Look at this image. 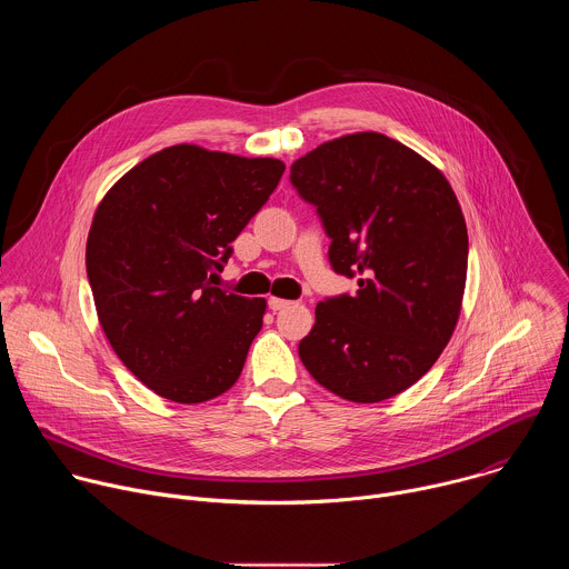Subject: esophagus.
<instances>
[{"label": "esophagus", "instance_id": "esophagus-1", "mask_svg": "<svg viewBox=\"0 0 569 569\" xmlns=\"http://www.w3.org/2000/svg\"><path fill=\"white\" fill-rule=\"evenodd\" d=\"M268 306H270V310H283V308H288L290 306V301L288 299H279V297H270L268 299Z\"/></svg>", "mask_w": 569, "mask_h": 569}]
</instances>
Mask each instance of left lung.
<instances>
[{
    "instance_id": "left-lung-1",
    "label": "left lung",
    "mask_w": 569,
    "mask_h": 569,
    "mask_svg": "<svg viewBox=\"0 0 569 569\" xmlns=\"http://www.w3.org/2000/svg\"><path fill=\"white\" fill-rule=\"evenodd\" d=\"M297 193L317 209L338 274L356 295L315 308L299 342L308 373L353 402L412 387L441 356L461 310L468 231L443 173L380 132L327 141L290 167Z\"/></svg>"
}]
</instances>
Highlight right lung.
<instances>
[{
    "instance_id": "right-lung-1",
    "label": "right lung",
    "mask_w": 569,
    "mask_h": 569,
    "mask_svg": "<svg viewBox=\"0 0 569 569\" xmlns=\"http://www.w3.org/2000/svg\"><path fill=\"white\" fill-rule=\"evenodd\" d=\"M283 171L272 157L178 143L139 161L101 200L86 250L99 321L154 393L191 405L238 380L266 299L213 279Z\"/></svg>"
}]
</instances>
